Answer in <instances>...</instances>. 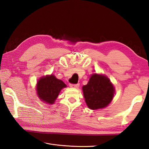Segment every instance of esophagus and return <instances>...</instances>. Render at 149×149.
<instances>
[{"mask_svg": "<svg viewBox=\"0 0 149 149\" xmlns=\"http://www.w3.org/2000/svg\"><path fill=\"white\" fill-rule=\"evenodd\" d=\"M80 86V84H69V87L71 88H78V87Z\"/></svg>", "mask_w": 149, "mask_h": 149, "instance_id": "obj_1", "label": "esophagus"}]
</instances>
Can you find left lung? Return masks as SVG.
<instances>
[{
  "label": "left lung",
  "mask_w": 149,
  "mask_h": 149,
  "mask_svg": "<svg viewBox=\"0 0 149 149\" xmlns=\"http://www.w3.org/2000/svg\"><path fill=\"white\" fill-rule=\"evenodd\" d=\"M82 89L85 101L88 107L93 110L107 107L113 100L114 93V88L109 79L97 74L91 76Z\"/></svg>",
  "instance_id": "8db88e82"
}]
</instances>
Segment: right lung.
I'll use <instances>...</instances> for the list:
<instances>
[{"label":"right lung","instance_id":"add662e5","mask_svg":"<svg viewBox=\"0 0 149 149\" xmlns=\"http://www.w3.org/2000/svg\"><path fill=\"white\" fill-rule=\"evenodd\" d=\"M66 85L62 80L57 79L54 75L42 77L38 80L36 86L38 96L45 103L53 104L62 89Z\"/></svg>","mask_w":149,"mask_h":149}]
</instances>
